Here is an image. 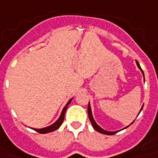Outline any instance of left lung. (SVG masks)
Masks as SVG:
<instances>
[{
	"label": "left lung",
	"instance_id": "1",
	"mask_svg": "<svg viewBox=\"0 0 158 158\" xmlns=\"http://www.w3.org/2000/svg\"><path fill=\"white\" fill-rule=\"evenodd\" d=\"M136 63H137V66H138V68L140 69V71L142 72V73H143V75H144V72H143V70L141 69L140 66H139V62L136 60ZM144 106V105H143ZM142 109H143V107L141 108L140 111L142 110ZM87 111H88V115H89V119H90V123H91V125H92V127H93V128L96 130V131H98V132H99L100 133H102V134H106V135H114V134H115V133H117L118 131H115V132H109V131H106V130H104V129H102V127H100L96 123V121H95V120L93 119V116H92V113H91V109H90V102H89V104H88V108H87ZM140 111H139V113H140ZM133 123V121L130 124V125H132ZM129 125V126H130ZM129 126H127V127H126L125 128H127V127H128Z\"/></svg>",
	"mask_w": 158,
	"mask_h": 158
}]
</instances>
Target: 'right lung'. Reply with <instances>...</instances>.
Masks as SVG:
<instances>
[{
    "label": "right lung",
    "mask_w": 158,
    "mask_h": 158,
    "mask_svg": "<svg viewBox=\"0 0 158 158\" xmlns=\"http://www.w3.org/2000/svg\"><path fill=\"white\" fill-rule=\"evenodd\" d=\"M73 99V98H72ZM72 99H70L68 102L66 104V106L63 108V110L61 111V114H60V117L59 119L57 120V121L55 122V123H53L52 125L48 126L47 127H44V128H40V129H37V128H32L33 130H35L36 132L39 133H51L53 131H55L56 129H58L60 127V125L62 124V122L64 121V117H65V113H66V110H67V108H68V106L69 105V103L71 102Z\"/></svg>",
    "instance_id": "add662e5"
}]
</instances>
